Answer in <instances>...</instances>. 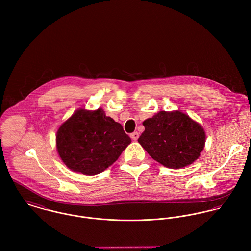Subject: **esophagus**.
Masks as SVG:
<instances>
[{
  "label": "esophagus",
  "instance_id": "1",
  "mask_svg": "<svg viewBox=\"0 0 251 251\" xmlns=\"http://www.w3.org/2000/svg\"><path fill=\"white\" fill-rule=\"evenodd\" d=\"M130 137H131L132 140H137L139 138V133L138 132H132L130 134Z\"/></svg>",
  "mask_w": 251,
  "mask_h": 251
}]
</instances>
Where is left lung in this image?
Returning <instances> with one entry per match:
<instances>
[{"instance_id":"1","label":"left lung","mask_w":251,"mask_h":251,"mask_svg":"<svg viewBox=\"0 0 251 251\" xmlns=\"http://www.w3.org/2000/svg\"><path fill=\"white\" fill-rule=\"evenodd\" d=\"M145 131L138 142L162 165L179 169L194 162L203 151V127L179 111H160L143 122Z\"/></svg>"}]
</instances>
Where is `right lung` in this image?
<instances>
[{
  "label": "right lung",
  "instance_id": "right-lung-1",
  "mask_svg": "<svg viewBox=\"0 0 251 251\" xmlns=\"http://www.w3.org/2000/svg\"><path fill=\"white\" fill-rule=\"evenodd\" d=\"M56 141L59 155L70 169L96 175L112 165L131 139L100 108L76 111L60 126Z\"/></svg>",
  "mask_w": 251,
  "mask_h": 251
}]
</instances>
